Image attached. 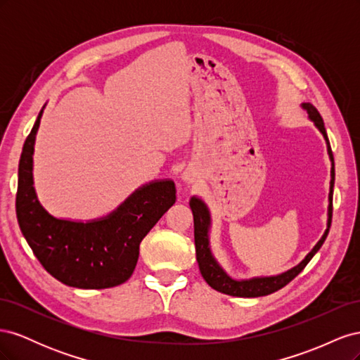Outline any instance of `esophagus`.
Instances as JSON below:
<instances>
[{"mask_svg": "<svg viewBox=\"0 0 360 360\" xmlns=\"http://www.w3.org/2000/svg\"><path fill=\"white\" fill-rule=\"evenodd\" d=\"M184 179H186V180H189V176H188V174H184Z\"/></svg>", "mask_w": 360, "mask_h": 360, "instance_id": "esophagus-1", "label": "esophagus"}]
</instances>
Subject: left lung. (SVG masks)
I'll return each mask as SVG.
<instances>
[{
    "label": "left lung",
    "mask_w": 360,
    "mask_h": 360,
    "mask_svg": "<svg viewBox=\"0 0 360 360\" xmlns=\"http://www.w3.org/2000/svg\"><path fill=\"white\" fill-rule=\"evenodd\" d=\"M303 108L308 111L311 120L315 123V126L320 129V132L323 134L326 141H328V151H329V156L332 159V180H330V193H329L330 205H329L328 230H326L321 240L315 245V248L311 250L309 255L304 258L297 267H294L279 276L255 278V279H249V281H234L225 274V271L219 267V264L216 263L214 258L212 257L210 248H209V236H207V233H209V225H210L209 210H207V207L204 205V202L201 200L192 198L191 209L193 213V237H195V252H197V261H198L202 278L205 279L207 284H209L212 288H214L216 291L228 294V296H236V297H259V296H267V294H270V292H275V291L281 290L282 287L290 284V282L296 278L304 267H307L311 258L317 254V250L321 248V245L326 240V237H328V234H329V228L332 224V212H333V204H332L333 184H335L333 153H332L329 138H328V134H326L324 122H323L320 112L309 103H304Z\"/></svg>",
    "instance_id": "obj_1"
}]
</instances>
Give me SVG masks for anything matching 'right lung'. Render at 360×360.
Segmentation results:
<instances>
[{
    "mask_svg": "<svg viewBox=\"0 0 360 360\" xmlns=\"http://www.w3.org/2000/svg\"><path fill=\"white\" fill-rule=\"evenodd\" d=\"M41 112L19 160L16 216L20 231L40 264L63 284L84 290L123 284L135 270L139 243L176 202L174 181L147 184L101 221L56 219L39 204L32 188V150Z\"/></svg>",
    "mask_w": 360,
    "mask_h": 360,
    "instance_id": "right-lung-1",
    "label": "right lung"
}]
</instances>
